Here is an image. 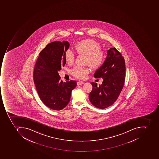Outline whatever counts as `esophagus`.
Segmentation results:
<instances>
[{"mask_svg": "<svg viewBox=\"0 0 159 159\" xmlns=\"http://www.w3.org/2000/svg\"><path fill=\"white\" fill-rule=\"evenodd\" d=\"M84 84V82L83 81H78L77 82V85L79 86V85H81V84Z\"/></svg>", "mask_w": 159, "mask_h": 159, "instance_id": "34e87169", "label": "esophagus"}]
</instances>
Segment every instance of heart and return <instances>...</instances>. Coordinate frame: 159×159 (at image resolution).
Masks as SVG:
<instances>
[{
    "label": "heart",
    "instance_id": "1",
    "mask_svg": "<svg viewBox=\"0 0 159 159\" xmlns=\"http://www.w3.org/2000/svg\"><path fill=\"white\" fill-rule=\"evenodd\" d=\"M73 48L77 54L86 55L84 63L88 64L93 69L101 66L106 59L105 52L101 50L100 45L93 40L79 41L75 44ZM64 57L67 64H72L75 60V53L70 50H66L65 52ZM89 72V68L87 66H76L71 70L72 75L81 79L86 78Z\"/></svg>",
    "mask_w": 159,
    "mask_h": 159
}]
</instances>
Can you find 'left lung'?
Returning a JSON list of instances; mask_svg holds the SVG:
<instances>
[{
  "label": "left lung",
  "instance_id": "1",
  "mask_svg": "<svg viewBox=\"0 0 159 159\" xmlns=\"http://www.w3.org/2000/svg\"><path fill=\"white\" fill-rule=\"evenodd\" d=\"M125 59L115 48L107 51L103 64L94 75L95 78L103 79L102 84L97 86L92 82L93 89L89 94V101L94 106L105 109L114 104L120 95L125 80Z\"/></svg>",
  "mask_w": 159,
  "mask_h": 159
}]
</instances>
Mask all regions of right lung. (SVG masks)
Instances as JSON below:
<instances>
[{
    "label": "right lung",
    "instance_id": "add662e5",
    "mask_svg": "<svg viewBox=\"0 0 159 159\" xmlns=\"http://www.w3.org/2000/svg\"><path fill=\"white\" fill-rule=\"evenodd\" d=\"M68 41H54L48 44L39 53L34 71V80L41 100L47 107L60 111L70 102L71 91L77 85L76 81L63 82L58 71L64 66Z\"/></svg>",
    "mask_w": 159,
    "mask_h": 159
}]
</instances>
